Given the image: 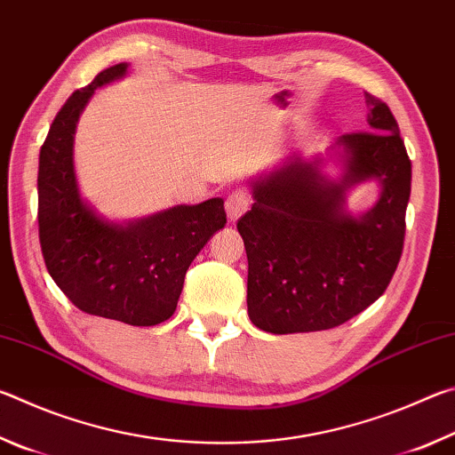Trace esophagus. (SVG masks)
I'll use <instances>...</instances> for the list:
<instances>
[{"label":"esophagus","mask_w":455,"mask_h":455,"mask_svg":"<svg viewBox=\"0 0 455 455\" xmlns=\"http://www.w3.org/2000/svg\"><path fill=\"white\" fill-rule=\"evenodd\" d=\"M225 209H227V217L230 222H236L238 219L243 217V214L251 209V196L246 195L244 190H233L230 195L227 196V203H225Z\"/></svg>","instance_id":"1"}]
</instances>
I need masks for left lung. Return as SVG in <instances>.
I'll use <instances>...</instances> for the list:
<instances>
[{
    "mask_svg": "<svg viewBox=\"0 0 455 455\" xmlns=\"http://www.w3.org/2000/svg\"><path fill=\"white\" fill-rule=\"evenodd\" d=\"M367 130L337 138L343 176L301 154L252 180L251 211L236 222L249 259L246 307L252 325L275 335L333 329L365 311L394 276L403 251L411 160L387 104L365 94ZM377 180L371 212L353 218L347 190Z\"/></svg>",
    "mask_w": 455,
    "mask_h": 455,
    "instance_id": "left-lung-1",
    "label": "left lung"
}]
</instances>
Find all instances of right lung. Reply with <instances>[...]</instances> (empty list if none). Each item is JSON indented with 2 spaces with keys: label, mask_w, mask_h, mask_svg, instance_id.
<instances>
[{
  "label": "right lung",
  "mask_w": 455,
  "mask_h": 455,
  "mask_svg": "<svg viewBox=\"0 0 455 455\" xmlns=\"http://www.w3.org/2000/svg\"><path fill=\"white\" fill-rule=\"evenodd\" d=\"M128 64L100 72L53 118L37 168V225L48 273L80 311L134 327L172 317L184 275L225 227V200L180 204L130 220H106L84 203L74 171L76 124L94 90L126 76Z\"/></svg>",
  "instance_id": "right-lung-1"
}]
</instances>
